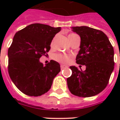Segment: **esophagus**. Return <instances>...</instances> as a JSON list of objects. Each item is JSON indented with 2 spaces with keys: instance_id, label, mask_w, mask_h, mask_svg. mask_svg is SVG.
<instances>
[{
  "instance_id": "esophagus-1",
  "label": "esophagus",
  "mask_w": 120,
  "mask_h": 120,
  "mask_svg": "<svg viewBox=\"0 0 120 120\" xmlns=\"http://www.w3.org/2000/svg\"><path fill=\"white\" fill-rule=\"evenodd\" d=\"M65 67H66L65 65H61V69H63Z\"/></svg>"
}]
</instances>
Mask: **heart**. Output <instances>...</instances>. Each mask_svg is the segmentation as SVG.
Returning <instances> with one entry per match:
<instances>
[{
    "mask_svg": "<svg viewBox=\"0 0 120 120\" xmlns=\"http://www.w3.org/2000/svg\"><path fill=\"white\" fill-rule=\"evenodd\" d=\"M75 35H77L75 33H71L70 35L68 36V38H71L72 37L75 36ZM53 41H52V43L51 44V47H53ZM54 59L55 60H56L58 62L61 63H63V64H67L69 63L71 61V57L69 56V55H63V54H61V53H58V54H56L55 56H54Z\"/></svg>",
    "mask_w": 120,
    "mask_h": 120,
    "instance_id": "obj_1",
    "label": "heart"
}]
</instances>
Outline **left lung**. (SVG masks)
Masks as SVG:
<instances>
[{
	"instance_id": "8db88e82",
	"label": "left lung",
	"mask_w": 120,
	"mask_h": 120,
	"mask_svg": "<svg viewBox=\"0 0 120 120\" xmlns=\"http://www.w3.org/2000/svg\"><path fill=\"white\" fill-rule=\"evenodd\" d=\"M80 36V50L76 63L85 65V71L71 66V76L67 79L72 94L88 98L101 92L108 84L114 68V51L108 37L101 30L88 26H73Z\"/></svg>"
}]
</instances>
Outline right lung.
Masks as SVG:
<instances>
[{
	"label": "right lung",
	"instance_id": "right-lung-1",
	"mask_svg": "<svg viewBox=\"0 0 120 120\" xmlns=\"http://www.w3.org/2000/svg\"><path fill=\"white\" fill-rule=\"evenodd\" d=\"M61 27L35 23L19 30L8 50V71L16 87L25 95L40 96L51 89L60 65L51 60L45 66L39 61L50 50L53 37Z\"/></svg>",
	"mask_w": 120,
	"mask_h": 120
}]
</instances>
